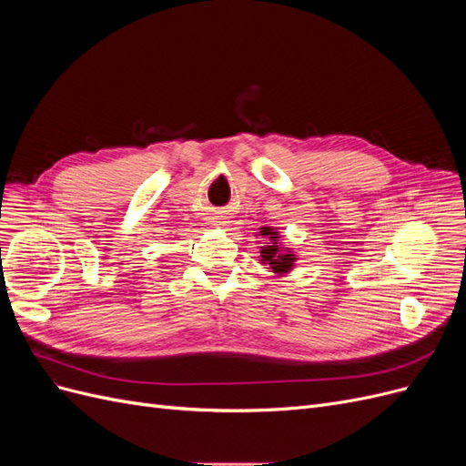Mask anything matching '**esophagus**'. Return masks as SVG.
<instances>
[{"mask_svg": "<svg viewBox=\"0 0 466 466\" xmlns=\"http://www.w3.org/2000/svg\"><path fill=\"white\" fill-rule=\"evenodd\" d=\"M218 223H228V221H218Z\"/></svg>", "mask_w": 466, "mask_h": 466, "instance_id": "34e87169", "label": "esophagus"}]
</instances>
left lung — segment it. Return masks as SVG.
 Masks as SVG:
<instances>
[{"label": "left lung", "mask_w": 466, "mask_h": 466, "mask_svg": "<svg viewBox=\"0 0 466 466\" xmlns=\"http://www.w3.org/2000/svg\"><path fill=\"white\" fill-rule=\"evenodd\" d=\"M260 235L268 241L260 248L262 264L270 266V270L274 274H288L298 258H295V255L289 248H284L279 245V235L272 228H260Z\"/></svg>", "instance_id": "left-lung-1"}]
</instances>
